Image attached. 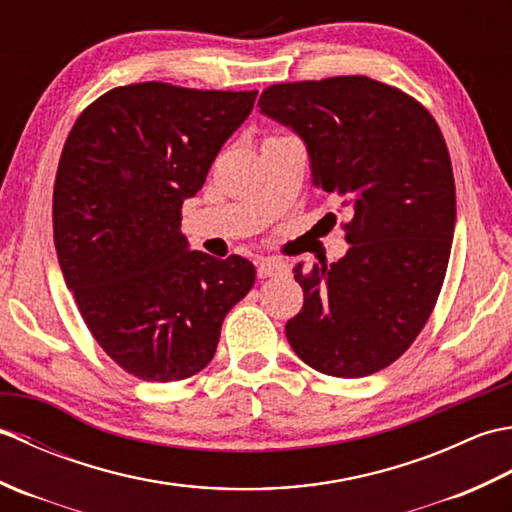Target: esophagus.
Masks as SVG:
<instances>
[{
    "instance_id": "1",
    "label": "esophagus",
    "mask_w": 512,
    "mask_h": 512,
    "mask_svg": "<svg viewBox=\"0 0 512 512\" xmlns=\"http://www.w3.org/2000/svg\"><path fill=\"white\" fill-rule=\"evenodd\" d=\"M288 270V266L281 262V259H262V262L257 264V277L259 279H268V277H277V275H284Z\"/></svg>"
}]
</instances>
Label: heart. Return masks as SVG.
I'll return each instance as SVG.
<instances>
[{"label":"heart","instance_id":"heart-1","mask_svg":"<svg viewBox=\"0 0 512 512\" xmlns=\"http://www.w3.org/2000/svg\"><path fill=\"white\" fill-rule=\"evenodd\" d=\"M270 138H273V136H270Z\"/></svg>","mask_w":512,"mask_h":512}]
</instances>
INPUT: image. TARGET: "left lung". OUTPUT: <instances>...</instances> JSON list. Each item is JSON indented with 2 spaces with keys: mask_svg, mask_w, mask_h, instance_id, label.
I'll list each match as a JSON object with an SVG mask.
<instances>
[{
  "mask_svg": "<svg viewBox=\"0 0 512 512\" xmlns=\"http://www.w3.org/2000/svg\"><path fill=\"white\" fill-rule=\"evenodd\" d=\"M257 105L295 129L314 184L354 211L343 259L295 268L303 308L288 343L321 374H376L416 341L447 275L455 180L444 136L420 101L363 74L275 83Z\"/></svg>",
  "mask_w": 512,
  "mask_h": 512,
  "instance_id": "1",
  "label": "left lung"
}]
</instances>
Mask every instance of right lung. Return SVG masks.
<instances>
[{"instance_id": "right-lung-1", "label": "right lung", "mask_w": 512, "mask_h": 512, "mask_svg": "<svg viewBox=\"0 0 512 512\" xmlns=\"http://www.w3.org/2000/svg\"><path fill=\"white\" fill-rule=\"evenodd\" d=\"M257 92L147 81L90 103L65 140L52 193L54 248L92 336L140 380L211 363L226 312L255 266L189 250L182 202L202 189Z\"/></svg>"}]
</instances>
